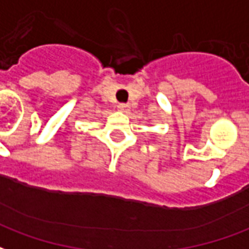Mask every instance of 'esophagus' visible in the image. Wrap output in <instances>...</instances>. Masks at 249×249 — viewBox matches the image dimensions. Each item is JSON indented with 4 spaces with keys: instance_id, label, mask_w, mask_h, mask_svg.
I'll use <instances>...</instances> for the list:
<instances>
[{
    "instance_id": "obj_1",
    "label": "esophagus",
    "mask_w": 249,
    "mask_h": 249,
    "mask_svg": "<svg viewBox=\"0 0 249 249\" xmlns=\"http://www.w3.org/2000/svg\"><path fill=\"white\" fill-rule=\"evenodd\" d=\"M117 108H119L121 112H126V110L129 109V105H128V104H125V103H120L119 105H117Z\"/></svg>"
}]
</instances>
